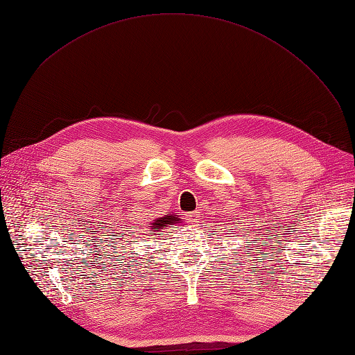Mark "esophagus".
<instances>
[{
	"label": "esophagus",
	"instance_id": "obj_1",
	"mask_svg": "<svg viewBox=\"0 0 355 355\" xmlns=\"http://www.w3.org/2000/svg\"><path fill=\"white\" fill-rule=\"evenodd\" d=\"M198 218H200V216H198V211H192V213H188V214H187V220L191 222V223L197 222Z\"/></svg>",
	"mask_w": 355,
	"mask_h": 355
}]
</instances>
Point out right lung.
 <instances>
[{
    "mask_svg": "<svg viewBox=\"0 0 355 355\" xmlns=\"http://www.w3.org/2000/svg\"><path fill=\"white\" fill-rule=\"evenodd\" d=\"M175 223H180V218L178 216V214L175 213H166L164 216L161 218H155L153 220V223L149 225V231H151V234L154 235V232H158L159 230H164V228H168L170 225H175Z\"/></svg>",
    "mask_w": 355,
    "mask_h": 355,
    "instance_id": "obj_1",
    "label": "right lung"
}]
</instances>
